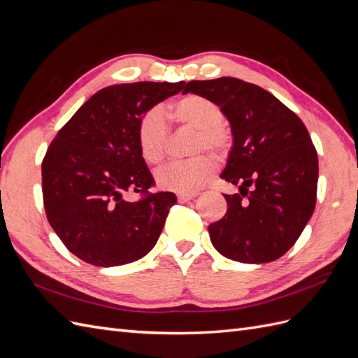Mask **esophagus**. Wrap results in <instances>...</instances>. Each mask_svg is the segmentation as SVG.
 Instances as JSON below:
<instances>
[{"label":"esophagus","mask_w":358,"mask_h":358,"mask_svg":"<svg viewBox=\"0 0 358 358\" xmlns=\"http://www.w3.org/2000/svg\"><path fill=\"white\" fill-rule=\"evenodd\" d=\"M198 195L196 194H189V195H186V194H180L177 198H178V201L180 203H187V201H192V199H195Z\"/></svg>","instance_id":"obj_1"}]
</instances>
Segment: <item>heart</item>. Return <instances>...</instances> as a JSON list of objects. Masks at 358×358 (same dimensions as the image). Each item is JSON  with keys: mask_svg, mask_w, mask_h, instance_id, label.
Instances as JSON below:
<instances>
[{"mask_svg": "<svg viewBox=\"0 0 358 358\" xmlns=\"http://www.w3.org/2000/svg\"><path fill=\"white\" fill-rule=\"evenodd\" d=\"M172 116L181 125L198 130L194 152L208 150L224 154L230 143L222 122V110L212 99L201 95H187L172 106ZM137 141L146 163L159 164L166 151L168 124L159 108L146 112L139 121ZM216 163L210 155H198L186 162L169 163L155 173V181L162 189L178 194H195L213 177Z\"/></svg>", "mask_w": 358, "mask_h": 358, "instance_id": "obj_1", "label": "heart"}]
</instances>
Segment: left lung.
<instances>
[{"mask_svg":"<svg viewBox=\"0 0 358 358\" xmlns=\"http://www.w3.org/2000/svg\"><path fill=\"white\" fill-rule=\"evenodd\" d=\"M212 99L228 119L233 146L221 178L227 213L208 225L224 257L269 263L286 254L315 212L317 152L301 119L268 90L233 77L189 81L182 94Z\"/></svg>","mask_w":358,"mask_h":358,"instance_id":"left-lung-1","label":"left lung"}]
</instances>
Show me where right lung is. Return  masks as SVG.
I'll return each instance as SVG.
<instances>
[{"instance_id":"obj_1","label":"right lung","mask_w":358,"mask_h":358,"mask_svg":"<svg viewBox=\"0 0 358 358\" xmlns=\"http://www.w3.org/2000/svg\"><path fill=\"white\" fill-rule=\"evenodd\" d=\"M185 81L115 85L92 95L57 133L42 162L48 222L66 248L101 268L145 257L157 243L172 192L150 194L154 178L137 141L142 116ZM128 189L143 193L130 203Z\"/></svg>"}]
</instances>
